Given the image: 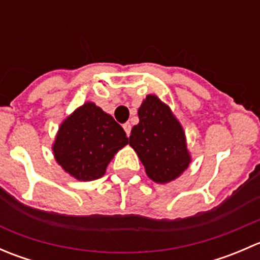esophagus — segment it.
<instances>
[{
  "mask_svg": "<svg viewBox=\"0 0 260 260\" xmlns=\"http://www.w3.org/2000/svg\"><path fill=\"white\" fill-rule=\"evenodd\" d=\"M123 128H124V131H125V135L129 137V135H131V124H129V123H125V124H123Z\"/></svg>",
  "mask_w": 260,
  "mask_h": 260,
  "instance_id": "34e87169",
  "label": "esophagus"
}]
</instances>
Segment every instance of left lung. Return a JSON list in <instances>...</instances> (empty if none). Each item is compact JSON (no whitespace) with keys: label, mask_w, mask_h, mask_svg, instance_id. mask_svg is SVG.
<instances>
[{"label":"left lung","mask_w":260,"mask_h":260,"mask_svg":"<svg viewBox=\"0 0 260 260\" xmlns=\"http://www.w3.org/2000/svg\"><path fill=\"white\" fill-rule=\"evenodd\" d=\"M138 118L140 122L131 131L129 146L145 166L146 175L156 183L179 179L192 161L182 124L154 94L143 99Z\"/></svg>","instance_id":"8db88e82"}]
</instances>
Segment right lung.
<instances>
[{
	"label": "right lung",
	"mask_w": 260,
	"mask_h": 260,
	"mask_svg": "<svg viewBox=\"0 0 260 260\" xmlns=\"http://www.w3.org/2000/svg\"><path fill=\"white\" fill-rule=\"evenodd\" d=\"M128 145L123 128L93 102H85L59 125L51 149L55 161L79 181L104 176L114 154Z\"/></svg>",
	"instance_id": "add662e5"
}]
</instances>
